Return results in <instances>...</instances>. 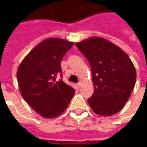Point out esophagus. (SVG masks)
<instances>
[{
	"instance_id": "esophagus-1",
	"label": "esophagus",
	"mask_w": 147,
	"mask_h": 147,
	"mask_svg": "<svg viewBox=\"0 0 147 147\" xmlns=\"http://www.w3.org/2000/svg\"><path fill=\"white\" fill-rule=\"evenodd\" d=\"M81 85H82V82H78V84H77V87H78V88H79L81 87Z\"/></svg>"
}]
</instances>
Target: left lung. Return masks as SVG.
Returning a JSON list of instances; mask_svg holds the SVG:
<instances>
[{"label": "left lung", "mask_w": 147, "mask_h": 147, "mask_svg": "<svg viewBox=\"0 0 147 147\" xmlns=\"http://www.w3.org/2000/svg\"><path fill=\"white\" fill-rule=\"evenodd\" d=\"M89 62L94 93L88 99L92 111L111 116L123 107L136 83L137 73L128 55L116 45L100 37L76 44Z\"/></svg>", "instance_id": "left-lung-1"}]
</instances>
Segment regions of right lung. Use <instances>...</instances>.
<instances>
[{
  "mask_svg": "<svg viewBox=\"0 0 147 147\" xmlns=\"http://www.w3.org/2000/svg\"><path fill=\"white\" fill-rule=\"evenodd\" d=\"M72 46L73 42L61 39L44 40L29 53L17 69L22 97L43 117L62 114L76 92L62 80L61 69L62 58Z\"/></svg>",
  "mask_w": 147,
  "mask_h": 147,
  "instance_id": "right-lung-1",
  "label": "right lung"
}]
</instances>
